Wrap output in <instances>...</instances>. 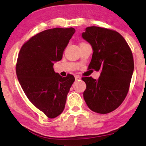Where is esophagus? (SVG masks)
I'll use <instances>...</instances> for the list:
<instances>
[{
	"instance_id": "esophagus-1",
	"label": "esophagus",
	"mask_w": 146,
	"mask_h": 146,
	"mask_svg": "<svg viewBox=\"0 0 146 146\" xmlns=\"http://www.w3.org/2000/svg\"><path fill=\"white\" fill-rule=\"evenodd\" d=\"M75 81H78V80H80V77L78 76V75H75Z\"/></svg>"
}]
</instances>
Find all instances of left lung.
Listing matches in <instances>:
<instances>
[{
	"instance_id": "obj_1",
	"label": "left lung",
	"mask_w": 146,
	"mask_h": 146,
	"mask_svg": "<svg viewBox=\"0 0 146 146\" xmlns=\"http://www.w3.org/2000/svg\"><path fill=\"white\" fill-rule=\"evenodd\" d=\"M82 36L93 51L88 68L101 71L97 80L82 78L86 84L84 99L93 112L109 113L121 105L128 92L134 71L132 51L123 36L113 30L88 27Z\"/></svg>"
}]
</instances>
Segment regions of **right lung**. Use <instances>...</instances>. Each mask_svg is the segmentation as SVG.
I'll return each mask as SVG.
<instances>
[{"label": "right lung", "mask_w": 146, "mask_h": 146, "mask_svg": "<svg viewBox=\"0 0 146 146\" xmlns=\"http://www.w3.org/2000/svg\"><path fill=\"white\" fill-rule=\"evenodd\" d=\"M75 32L74 28H54L38 33L21 48L16 75L29 101L48 118L63 112L66 97L75 81L54 71L55 62L62 60L64 51Z\"/></svg>", "instance_id": "obj_1"}]
</instances>
